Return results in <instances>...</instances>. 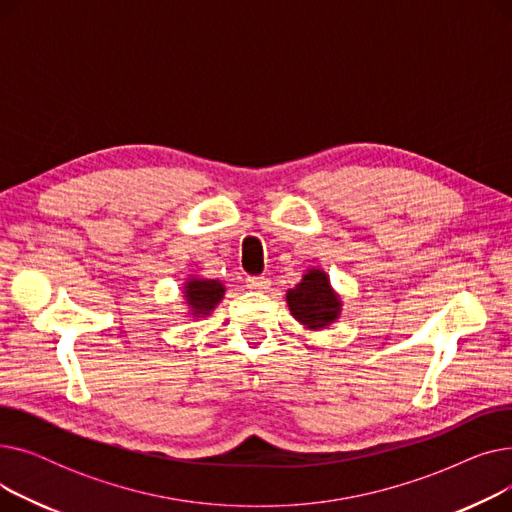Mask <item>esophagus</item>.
Listing matches in <instances>:
<instances>
[{
  "label": "esophagus",
  "instance_id": "esophagus-1",
  "mask_svg": "<svg viewBox=\"0 0 512 512\" xmlns=\"http://www.w3.org/2000/svg\"><path fill=\"white\" fill-rule=\"evenodd\" d=\"M247 286L253 288V290H263V288L270 286V278H265V276H249L247 278Z\"/></svg>",
  "mask_w": 512,
  "mask_h": 512
}]
</instances>
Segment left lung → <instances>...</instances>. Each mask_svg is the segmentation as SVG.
I'll return each mask as SVG.
<instances>
[{"instance_id": "1", "label": "left lung", "mask_w": 512, "mask_h": 512, "mask_svg": "<svg viewBox=\"0 0 512 512\" xmlns=\"http://www.w3.org/2000/svg\"><path fill=\"white\" fill-rule=\"evenodd\" d=\"M288 307L307 328H324L338 317L340 301L330 288L324 272H309L301 284L288 290Z\"/></svg>"}]
</instances>
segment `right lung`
I'll return each mask as SVG.
<instances>
[{
  "mask_svg": "<svg viewBox=\"0 0 512 512\" xmlns=\"http://www.w3.org/2000/svg\"><path fill=\"white\" fill-rule=\"evenodd\" d=\"M184 292L195 315H207L224 297V286L218 280H191Z\"/></svg>",
  "mask_w": 512,
  "mask_h": 512,
  "instance_id": "add662e5",
  "label": "right lung"
}]
</instances>
